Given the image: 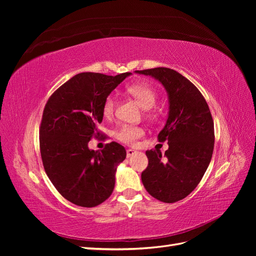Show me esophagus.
Instances as JSON below:
<instances>
[{"label": "esophagus", "mask_w": 256, "mask_h": 256, "mask_svg": "<svg viewBox=\"0 0 256 256\" xmlns=\"http://www.w3.org/2000/svg\"><path fill=\"white\" fill-rule=\"evenodd\" d=\"M136 150H127V157L129 158V157H131V156H134V154H136Z\"/></svg>", "instance_id": "1"}]
</instances>
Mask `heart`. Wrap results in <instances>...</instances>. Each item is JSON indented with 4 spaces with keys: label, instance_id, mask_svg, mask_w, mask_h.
Listing matches in <instances>:
<instances>
[{
    "label": "heart",
    "instance_id": "obj_1",
    "mask_svg": "<svg viewBox=\"0 0 256 256\" xmlns=\"http://www.w3.org/2000/svg\"><path fill=\"white\" fill-rule=\"evenodd\" d=\"M127 92L131 96H134L138 104L142 106L143 109L150 110L152 106H154L157 102V92L154 90L150 85L146 84H131L127 86ZM116 106V98L114 95H109L106 99L102 104V112L106 118H110L113 115ZM152 116V114H150ZM145 134V131L142 127L129 125V124H124L118 130L114 132V136L118 141L127 144L132 145L134 144L138 138H142Z\"/></svg>",
    "mask_w": 256,
    "mask_h": 256
}]
</instances>
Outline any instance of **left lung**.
<instances>
[{
  "label": "left lung",
  "mask_w": 256,
  "mask_h": 256,
  "mask_svg": "<svg viewBox=\"0 0 256 256\" xmlns=\"http://www.w3.org/2000/svg\"><path fill=\"white\" fill-rule=\"evenodd\" d=\"M136 72L160 81L168 94L170 111L158 141H168L166 160L158 150H146L148 166L141 178L152 196L175 203L196 188L212 157L214 128L204 96L194 84L171 68L157 67Z\"/></svg>",
  "instance_id": "1"
}]
</instances>
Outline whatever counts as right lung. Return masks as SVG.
<instances>
[{
    "label": "right lung",
    "mask_w": 256,
    "mask_h": 256,
    "mask_svg": "<svg viewBox=\"0 0 256 256\" xmlns=\"http://www.w3.org/2000/svg\"><path fill=\"white\" fill-rule=\"evenodd\" d=\"M130 72H81L53 92L44 106L40 147L44 171L60 194L81 207H95L112 194L116 166L126 158L116 142L90 150L102 122L104 99Z\"/></svg>",
    "instance_id": "obj_1"
}]
</instances>
